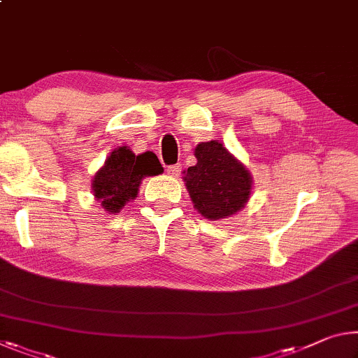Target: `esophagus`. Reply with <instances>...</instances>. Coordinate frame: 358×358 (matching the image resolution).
I'll return each mask as SVG.
<instances>
[{
    "mask_svg": "<svg viewBox=\"0 0 358 358\" xmlns=\"http://www.w3.org/2000/svg\"><path fill=\"white\" fill-rule=\"evenodd\" d=\"M181 172V164H175V166H169L167 167V173L172 175V177H177Z\"/></svg>",
    "mask_w": 358,
    "mask_h": 358,
    "instance_id": "1",
    "label": "esophagus"
}]
</instances>
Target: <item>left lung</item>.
<instances>
[{"instance_id": "8db88e82", "label": "left lung", "mask_w": 358, "mask_h": 358, "mask_svg": "<svg viewBox=\"0 0 358 358\" xmlns=\"http://www.w3.org/2000/svg\"><path fill=\"white\" fill-rule=\"evenodd\" d=\"M194 155L197 164L185 172L183 180L199 213L220 220L239 212L250 197L248 170L217 140L199 143Z\"/></svg>"}]
</instances>
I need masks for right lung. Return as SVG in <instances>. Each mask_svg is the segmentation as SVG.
I'll return each mask as SVG.
<instances>
[{"instance_id": "1", "label": "right lung", "mask_w": 358, "mask_h": 358, "mask_svg": "<svg viewBox=\"0 0 358 358\" xmlns=\"http://www.w3.org/2000/svg\"><path fill=\"white\" fill-rule=\"evenodd\" d=\"M164 169L155 152L135 156L127 146L115 150L94 177V196L106 212L117 213L129 199L137 197L141 180L162 173Z\"/></svg>"}]
</instances>
